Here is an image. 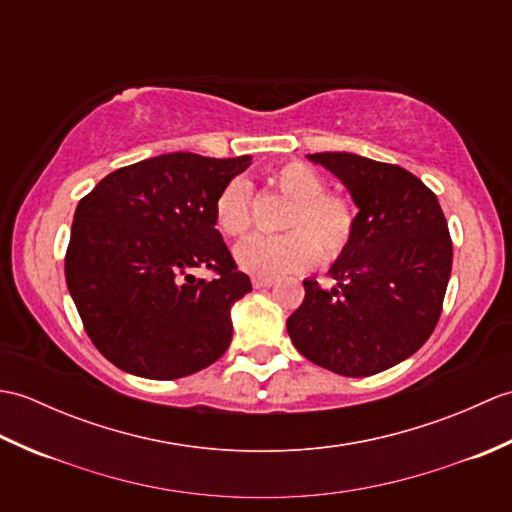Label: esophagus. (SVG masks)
I'll return each mask as SVG.
<instances>
[{
    "mask_svg": "<svg viewBox=\"0 0 512 512\" xmlns=\"http://www.w3.org/2000/svg\"><path fill=\"white\" fill-rule=\"evenodd\" d=\"M273 284H275L273 277H259V275L253 277V286L255 288H270Z\"/></svg>",
    "mask_w": 512,
    "mask_h": 512,
    "instance_id": "1",
    "label": "esophagus"
}]
</instances>
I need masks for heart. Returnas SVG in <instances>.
Here are the masks:
<instances>
[{"mask_svg": "<svg viewBox=\"0 0 512 512\" xmlns=\"http://www.w3.org/2000/svg\"><path fill=\"white\" fill-rule=\"evenodd\" d=\"M268 182L286 195L292 206L286 213V228L292 231L266 237L253 235L235 248L242 270L259 277L299 273L325 259L339 257L356 233L354 204L339 193L325 191L321 173L292 160L268 173ZM215 224L228 237H242L250 228V184L235 178L224 184L215 198Z\"/></svg>", "mask_w": 512, "mask_h": 512, "instance_id": "1", "label": "heart"}]
</instances>
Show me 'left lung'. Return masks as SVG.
Wrapping results in <instances>:
<instances>
[{
	"label": "left lung",
	"instance_id": "1",
	"mask_svg": "<svg viewBox=\"0 0 512 512\" xmlns=\"http://www.w3.org/2000/svg\"><path fill=\"white\" fill-rule=\"evenodd\" d=\"M356 204V233L336 257L332 290L303 281L288 317L297 350L341 376H372L416 354L442 312L453 244L440 202L407 169L345 151L308 156Z\"/></svg>",
	"mask_w": 512,
	"mask_h": 512
}]
</instances>
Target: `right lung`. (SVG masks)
Masks as SVG:
<instances>
[{
  "label": "right lung",
  "mask_w": 512,
  "mask_h": 512,
  "mask_svg": "<svg viewBox=\"0 0 512 512\" xmlns=\"http://www.w3.org/2000/svg\"><path fill=\"white\" fill-rule=\"evenodd\" d=\"M250 160L162 154L112 171L76 206L65 284L96 350L118 369L171 380L228 350L231 308L253 286L213 206ZM193 267L216 277L198 280Z\"/></svg>",
  "instance_id": "right-lung-1"
}]
</instances>
